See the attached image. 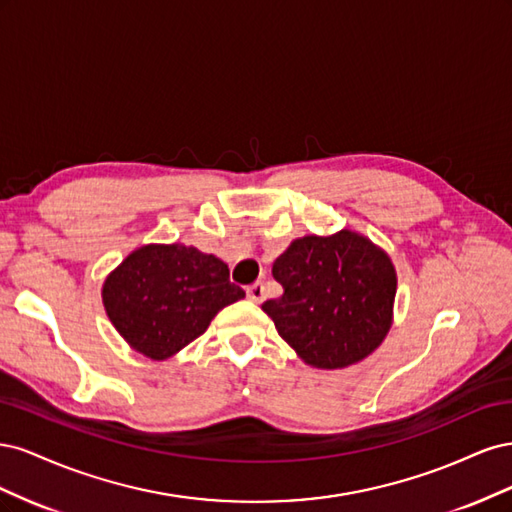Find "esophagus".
Returning a JSON list of instances; mask_svg holds the SVG:
<instances>
[{
    "label": "esophagus",
    "mask_w": 512,
    "mask_h": 512,
    "mask_svg": "<svg viewBox=\"0 0 512 512\" xmlns=\"http://www.w3.org/2000/svg\"><path fill=\"white\" fill-rule=\"evenodd\" d=\"M247 299H250L252 303H262V301H265V284L256 282L252 286H247Z\"/></svg>",
    "instance_id": "34e87169"
}]
</instances>
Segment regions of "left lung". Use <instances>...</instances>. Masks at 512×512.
<instances>
[{"label":"left lung","instance_id":"left-lung-1","mask_svg":"<svg viewBox=\"0 0 512 512\" xmlns=\"http://www.w3.org/2000/svg\"><path fill=\"white\" fill-rule=\"evenodd\" d=\"M273 277L284 294L262 303V312L309 367L361 363L391 331L397 271L361 232L294 239L273 262Z\"/></svg>","mask_w":512,"mask_h":512}]
</instances>
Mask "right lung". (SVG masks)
<instances>
[{
    "mask_svg": "<svg viewBox=\"0 0 512 512\" xmlns=\"http://www.w3.org/2000/svg\"><path fill=\"white\" fill-rule=\"evenodd\" d=\"M243 297L230 284L224 260L181 243L141 245L102 284L108 320L132 350L151 361L183 350L220 309Z\"/></svg>",
    "mask_w": 512,
    "mask_h": 512,
    "instance_id": "1",
    "label": "right lung"
}]
</instances>
